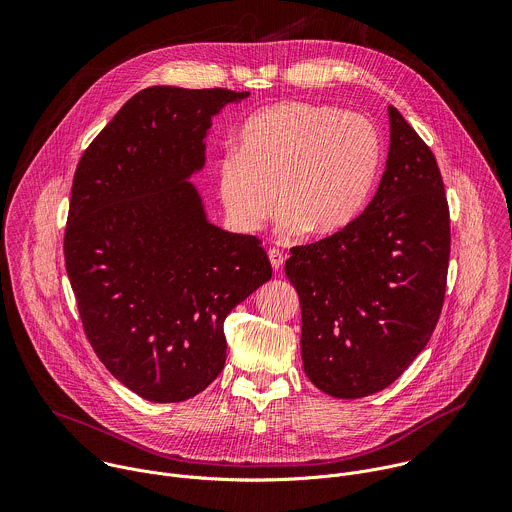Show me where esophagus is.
Listing matches in <instances>:
<instances>
[{"instance_id":"obj_1","label":"esophagus","mask_w":512,"mask_h":512,"mask_svg":"<svg viewBox=\"0 0 512 512\" xmlns=\"http://www.w3.org/2000/svg\"><path fill=\"white\" fill-rule=\"evenodd\" d=\"M269 261H271V267L275 269V271H279L281 267H283V261H285V257H283V253L281 251H277V249H269Z\"/></svg>"}]
</instances>
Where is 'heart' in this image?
<instances>
[{"label":"heart","mask_w":512,"mask_h":512,"mask_svg":"<svg viewBox=\"0 0 512 512\" xmlns=\"http://www.w3.org/2000/svg\"><path fill=\"white\" fill-rule=\"evenodd\" d=\"M381 156L367 117L283 101L245 121L237 152L218 162L216 192L241 233H257L277 202L283 235L332 237L367 206Z\"/></svg>","instance_id":"b5f03b06"}]
</instances>
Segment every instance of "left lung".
Segmentation results:
<instances>
[{"label": "left lung", "instance_id": "1", "mask_svg": "<svg viewBox=\"0 0 512 512\" xmlns=\"http://www.w3.org/2000/svg\"><path fill=\"white\" fill-rule=\"evenodd\" d=\"M450 261V210L440 168L389 107L379 188L344 231L291 249L285 275L302 306L308 379L336 399L397 381L440 318Z\"/></svg>", "mask_w": 512, "mask_h": 512}]
</instances>
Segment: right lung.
Instances as JSON below:
<instances>
[{
  "mask_svg": "<svg viewBox=\"0 0 512 512\" xmlns=\"http://www.w3.org/2000/svg\"><path fill=\"white\" fill-rule=\"evenodd\" d=\"M247 97L143 89L75 172L64 261L85 334L107 371L152 403L186 401L218 377L225 318L271 279L261 241L212 225L190 182L212 117Z\"/></svg>",
  "mask_w": 512,
  "mask_h": 512,
  "instance_id": "1",
  "label": "right lung"
}]
</instances>
